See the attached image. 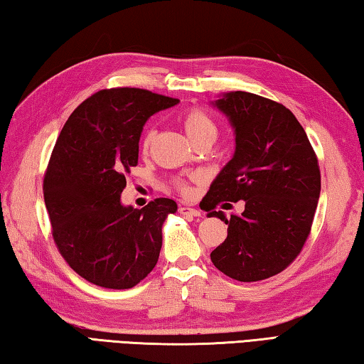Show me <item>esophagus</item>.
<instances>
[{"mask_svg":"<svg viewBox=\"0 0 364 364\" xmlns=\"http://www.w3.org/2000/svg\"><path fill=\"white\" fill-rule=\"evenodd\" d=\"M180 215H183V216H192V218H196V216H200V211L198 210H196V208H191V206H186V205H183V206H180Z\"/></svg>","mask_w":364,"mask_h":364,"instance_id":"obj_1","label":"esophagus"}]
</instances>
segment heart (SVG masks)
<instances>
[{
	"instance_id": "1",
	"label": "heart",
	"mask_w": 364,
	"mask_h": 364,
	"mask_svg": "<svg viewBox=\"0 0 364 364\" xmlns=\"http://www.w3.org/2000/svg\"><path fill=\"white\" fill-rule=\"evenodd\" d=\"M181 123H183L184 131L188 134V137L194 141V144H198V141L205 139L215 140L218 134V126L215 123V119H213L205 110L197 109V107H192V109H188L183 113ZM153 140H154V132L146 131L144 134V137H141V144H140L141 151L146 153L149 146H151ZM198 180H200V176L198 175H191L188 180H176L175 188L178 189L180 194L188 196L191 192V181H198Z\"/></svg>"
}]
</instances>
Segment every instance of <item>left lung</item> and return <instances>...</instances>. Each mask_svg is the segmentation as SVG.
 <instances>
[{
	"mask_svg": "<svg viewBox=\"0 0 364 364\" xmlns=\"http://www.w3.org/2000/svg\"><path fill=\"white\" fill-rule=\"evenodd\" d=\"M215 105L229 117L237 146L203 198L208 216L229 225L211 262L232 279L262 281L286 269L309 237L320 196L318 161L282 104L233 91ZM224 200H245V211L227 220L214 211Z\"/></svg>",
	"mask_w": 364,
	"mask_h": 364,
	"instance_id": "obj_1",
	"label": "left lung"
}]
</instances>
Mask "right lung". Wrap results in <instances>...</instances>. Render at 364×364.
<instances>
[{
  "label": "right lung",
  "mask_w": 364,
  "mask_h": 364,
  "mask_svg": "<svg viewBox=\"0 0 364 364\" xmlns=\"http://www.w3.org/2000/svg\"><path fill=\"white\" fill-rule=\"evenodd\" d=\"M175 104L141 88L101 90L77 107L58 135L44 175L53 241L95 286L131 289L158 263L162 224L176 203L161 197L137 210L121 205L119 196L139 164L146 119Z\"/></svg>",
  "instance_id": "obj_1"
}]
</instances>
